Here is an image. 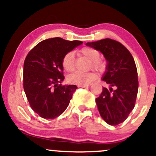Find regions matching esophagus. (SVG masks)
Instances as JSON below:
<instances>
[{"label":"esophagus","instance_id":"34e87169","mask_svg":"<svg viewBox=\"0 0 156 156\" xmlns=\"http://www.w3.org/2000/svg\"><path fill=\"white\" fill-rule=\"evenodd\" d=\"M89 86V84H84V85H78V87H87Z\"/></svg>","mask_w":156,"mask_h":156}]
</instances>
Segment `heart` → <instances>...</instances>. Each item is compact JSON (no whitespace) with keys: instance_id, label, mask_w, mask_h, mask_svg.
Masks as SVG:
<instances>
[{"instance_id":"b5f03b06","label":"heart","mask_w":156,"mask_h":156,"mask_svg":"<svg viewBox=\"0 0 156 156\" xmlns=\"http://www.w3.org/2000/svg\"><path fill=\"white\" fill-rule=\"evenodd\" d=\"M78 54L86 57L91 61L90 68H93L98 72H103L105 69V64L103 60L100 58L101 53L95 48L90 47H84L78 51ZM62 67L67 72H73L76 67L74 55L72 52L66 53L62 61ZM97 78L96 73L94 72L80 73L75 72L68 77V81L69 83L76 85H84L89 84Z\"/></svg>"}]
</instances>
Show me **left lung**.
Segmentation results:
<instances>
[{
    "label": "left lung",
    "instance_id": "8db88e82",
    "mask_svg": "<svg viewBox=\"0 0 156 156\" xmlns=\"http://www.w3.org/2000/svg\"><path fill=\"white\" fill-rule=\"evenodd\" d=\"M86 45L101 51L107 61L106 71L102 80L110 89L103 87L101 95L96 98L100 114L108 125L120 124L133 109L139 89L133 56L123 44L112 39L87 42Z\"/></svg>",
    "mask_w": 156,
    "mask_h": 156
}]
</instances>
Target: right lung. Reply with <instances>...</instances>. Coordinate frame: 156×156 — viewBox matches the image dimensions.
Returning <instances> with one entry per match:
<instances>
[{"label": "right lung", "instance_id": "add662e5", "mask_svg": "<svg viewBox=\"0 0 156 156\" xmlns=\"http://www.w3.org/2000/svg\"><path fill=\"white\" fill-rule=\"evenodd\" d=\"M82 43L55 37L40 42L27 55L23 88L31 108L41 117L54 119L67 108L77 87L61 84L64 79L62 61Z\"/></svg>", "mask_w": 156, "mask_h": 156}]
</instances>
